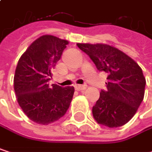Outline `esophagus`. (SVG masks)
I'll use <instances>...</instances> for the list:
<instances>
[{"mask_svg":"<svg viewBox=\"0 0 152 152\" xmlns=\"http://www.w3.org/2000/svg\"><path fill=\"white\" fill-rule=\"evenodd\" d=\"M76 91H84L86 89V85H80V84H76L75 86Z\"/></svg>","mask_w":152,"mask_h":152,"instance_id":"obj_1","label":"esophagus"}]
</instances>
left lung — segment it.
<instances>
[{
    "mask_svg": "<svg viewBox=\"0 0 152 152\" xmlns=\"http://www.w3.org/2000/svg\"><path fill=\"white\" fill-rule=\"evenodd\" d=\"M94 62L99 71L107 74L106 90H101L92 107L95 121L108 128L129 122L144 96L146 81L142 69L123 52L106 44H76Z\"/></svg>",
    "mask_w": 152,
    "mask_h": 152,
    "instance_id": "left-lung-1",
    "label": "left lung"
}]
</instances>
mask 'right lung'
Returning a JSON list of instances; mask_svg holds the SVG:
<instances>
[{"label":"right lung","instance_id":"1","mask_svg":"<svg viewBox=\"0 0 152 152\" xmlns=\"http://www.w3.org/2000/svg\"><path fill=\"white\" fill-rule=\"evenodd\" d=\"M69 42L52 35L36 39L18 61L14 90L17 102L32 121L48 125L68 111L75 89L73 86L49 85L52 71Z\"/></svg>","mask_w":152,"mask_h":152}]
</instances>
